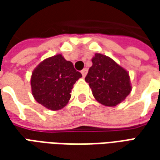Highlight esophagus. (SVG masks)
Here are the masks:
<instances>
[{"mask_svg": "<svg viewBox=\"0 0 160 160\" xmlns=\"http://www.w3.org/2000/svg\"><path fill=\"white\" fill-rule=\"evenodd\" d=\"M87 71H88V69H87V68H85L82 71H81V73H82V75H83V77H85L86 75H87Z\"/></svg>", "mask_w": 160, "mask_h": 160, "instance_id": "1", "label": "esophagus"}]
</instances>
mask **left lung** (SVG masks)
<instances>
[{
    "instance_id": "obj_1",
    "label": "left lung",
    "mask_w": 160,
    "mask_h": 160,
    "mask_svg": "<svg viewBox=\"0 0 160 160\" xmlns=\"http://www.w3.org/2000/svg\"><path fill=\"white\" fill-rule=\"evenodd\" d=\"M85 80L95 99L105 106H116L132 90L128 72L111 57L96 53Z\"/></svg>"
}]
</instances>
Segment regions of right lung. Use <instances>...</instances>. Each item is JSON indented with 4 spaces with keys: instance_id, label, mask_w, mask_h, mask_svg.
I'll list each match as a JSON object with an SVG mask.
<instances>
[{
    "instance_id": "right-lung-1",
    "label": "right lung",
    "mask_w": 160,
    "mask_h": 160,
    "mask_svg": "<svg viewBox=\"0 0 160 160\" xmlns=\"http://www.w3.org/2000/svg\"><path fill=\"white\" fill-rule=\"evenodd\" d=\"M81 77L73 63L61 54L50 56L41 62L32 73L33 97L49 110H61L68 103L73 84Z\"/></svg>"
}]
</instances>
